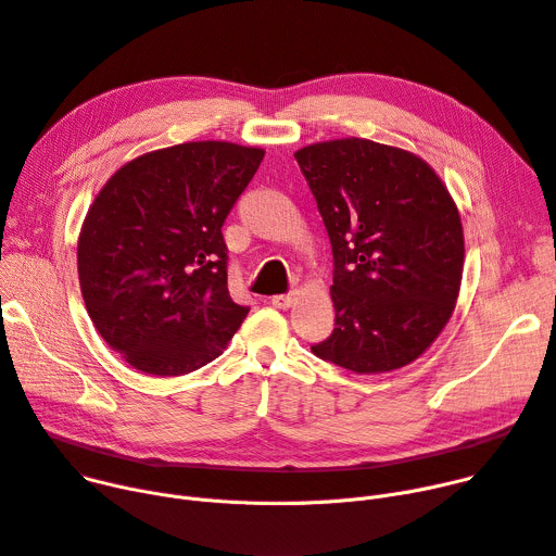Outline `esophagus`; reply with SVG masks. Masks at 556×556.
<instances>
[{
    "label": "esophagus",
    "instance_id": "obj_1",
    "mask_svg": "<svg viewBox=\"0 0 556 556\" xmlns=\"http://www.w3.org/2000/svg\"><path fill=\"white\" fill-rule=\"evenodd\" d=\"M294 300H298V292H288V294H275V298H273V306H277V308L286 311V308H290V306L294 304Z\"/></svg>",
    "mask_w": 556,
    "mask_h": 556
}]
</instances>
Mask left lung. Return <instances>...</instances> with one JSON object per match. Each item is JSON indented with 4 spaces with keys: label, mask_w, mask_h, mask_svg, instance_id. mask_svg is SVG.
Here are the masks:
<instances>
[{
    "label": "left lung",
    "mask_w": 556,
    "mask_h": 556,
    "mask_svg": "<svg viewBox=\"0 0 556 556\" xmlns=\"http://www.w3.org/2000/svg\"><path fill=\"white\" fill-rule=\"evenodd\" d=\"M332 245V336L311 351L359 376L418 359L447 326L465 237L447 185L420 156L366 138L294 152Z\"/></svg>",
    "instance_id": "1"
}]
</instances>
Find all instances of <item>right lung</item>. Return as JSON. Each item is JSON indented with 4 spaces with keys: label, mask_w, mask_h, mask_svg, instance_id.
I'll use <instances>...</instances> for the list:
<instances>
[{
    "label": "right lung",
    "mask_w": 556,
    "mask_h": 556,
    "mask_svg": "<svg viewBox=\"0 0 556 556\" xmlns=\"http://www.w3.org/2000/svg\"><path fill=\"white\" fill-rule=\"evenodd\" d=\"M264 154L226 140L163 147L125 163L93 199L78 237L83 300L136 371L192 374L245 319L220 228Z\"/></svg>",
    "instance_id": "right-lung-1"
}]
</instances>
